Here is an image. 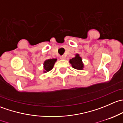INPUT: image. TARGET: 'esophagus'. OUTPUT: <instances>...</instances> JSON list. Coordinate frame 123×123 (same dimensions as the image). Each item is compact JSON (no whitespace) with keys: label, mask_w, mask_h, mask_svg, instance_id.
<instances>
[{"label":"esophagus","mask_w":123,"mask_h":123,"mask_svg":"<svg viewBox=\"0 0 123 123\" xmlns=\"http://www.w3.org/2000/svg\"><path fill=\"white\" fill-rule=\"evenodd\" d=\"M60 58L61 59H65V56H61L60 57Z\"/></svg>","instance_id":"esophagus-1"}]
</instances>
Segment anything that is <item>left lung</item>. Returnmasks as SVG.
<instances>
[{
	"label": "left lung",
	"mask_w": 123,
	"mask_h": 123,
	"mask_svg": "<svg viewBox=\"0 0 123 123\" xmlns=\"http://www.w3.org/2000/svg\"><path fill=\"white\" fill-rule=\"evenodd\" d=\"M69 63L71 64L74 68L78 70H83L84 68V64H83L82 59L79 54L75 55V57L69 60Z\"/></svg>",
	"instance_id": "8db88e82"
}]
</instances>
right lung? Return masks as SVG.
<instances>
[{"instance_id":"right-lung-1","label":"right lung","mask_w":123,"mask_h":123,"mask_svg":"<svg viewBox=\"0 0 123 123\" xmlns=\"http://www.w3.org/2000/svg\"><path fill=\"white\" fill-rule=\"evenodd\" d=\"M56 61L57 59H54V58L46 60L43 63V68H44L43 73H45L50 71L53 68L55 63L56 62Z\"/></svg>"}]
</instances>
